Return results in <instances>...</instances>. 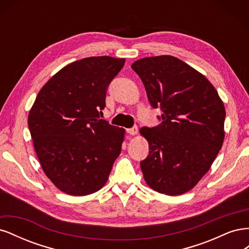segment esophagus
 I'll return each instance as SVG.
<instances>
[{
	"instance_id": "34e87169",
	"label": "esophagus",
	"mask_w": 249,
	"mask_h": 249,
	"mask_svg": "<svg viewBox=\"0 0 249 249\" xmlns=\"http://www.w3.org/2000/svg\"><path fill=\"white\" fill-rule=\"evenodd\" d=\"M126 133L129 134V135H132V136H134V135H137V133H138V129H137V126L131 127V129H126Z\"/></svg>"
}]
</instances>
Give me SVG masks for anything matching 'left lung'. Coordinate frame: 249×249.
<instances>
[{"label":"left lung","mask_w":249,"mask_h":249,"mask_svg":"<svg viewBox=\"0 0 249 249\" xmlns=\"http://www.w3.org/2000/svg\"><path fill=\"white\" fill-rule=\"evenodd\" d=\"M132 69L144 84L161 124L143 126L149 153L140 162L146 184L167 195L191 190L206 175L224 139L225 109L214 86L173 56L137 60Z\"/></svg>","instance_id":"8db88e82"}]
</instances>
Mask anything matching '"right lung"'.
<instances>
[{
    "instance_id": "add662e5",
    "label": "right lung",
    "mask_w": 249,
    "mask_h": 249,
    "mask_svg": "<svg viewBox=\"0 0 249 249\" xmlns=\"http://www.w3.org/2000/svg\"><path fill=\"white\" fill-rule=\"evenodd\" d=\"M124 59L89 57L66 65L39 93L28 117L41 167L59 190L83 196L102 189L119 156L124 129L100 119Z\"/></svg>"
}]
</instances>
